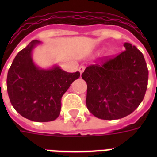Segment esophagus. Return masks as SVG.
<instances>
[{"label":"esophagus","instance_id":"obj_1","mask_svg":"<svg viewBox=\"0 0 157 157\" xmlns=\"http://www.w3.org/2000/svg\"><path fill=\"white\" fill-rule=\"evenodd\" d=\"M85 68H86V67H85V66H81L80 67H79V71H80L81 75L83 73V71H85Z\"/></svg>","mask_w":157,"mask_h":157}]
</instances>
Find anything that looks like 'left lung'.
<instances>
[{
  "label": "left lung",
  "instance_id": "8db88e82",
  "mask_svg": "<svg viewBox=\"0 0 157 157\" xmlns=\"http://www.w3.org/2000/svg\"><path fill=\"white\" fill-rule=\"evenodd\" d=\"M125 50L102 65L87 67L86 106L94 117L117 120L131 114L143 101L148 81L144 54L130 43Z\"/></svg>",
  "mask_w": 157,
  "mask_h": 157
}]
</instances>
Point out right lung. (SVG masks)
<instances>
[{
  "label": "right lung",
  "instance_id": "1",
  "mask_svg": "<svg viewBox=\"0 0 157 157\" xmlns=\"http://www.w3.org/2000/svg\"><path fill=\"white\" fill-rule=\"evenodd\" d=\"M40 41H31L18 53L7 75V92L13 108L27 119L52 121L61 110V98L80 72H67L54 65L40 68L33 59V50Z\"/></svg>",
  "mask_w": 157,
  "mask_h": 157
}]
</instances>
